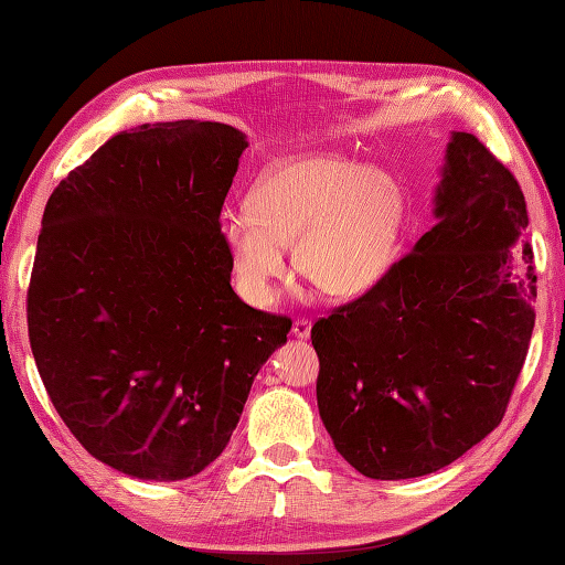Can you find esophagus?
I'll return each mask as SVG.
<instances>
[{
	"label": "esophagus",
	"instance_id": "obj_1",
	"mask_svg": "<svg viewBox=\"0 0 565 565\" xmlns=\"http://www.w3.org/2000/svg\"><path fill=\"white\" fill-rule=\"evenodd\" d=\"M291 333H294V338H298V340H308V338H311V320H306V318L296 320L294 328H291Z\"/></svg>",
	"mask_w": 565,
	"mask_h": 565
}]
</instances>
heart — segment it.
I'll return each mask as SVG.
<instances>
[{
    "instance_id": "1",
    "label": "heart",
    "mask_w": 565,
    "mask_h": 565,
    "mask_svg": "<svg viewBox=\"0 0 565 565\" xmlns=\"http://www.w3.org/2000/svg\"><path fill=\"white\" fill-rule=\"evenodd\" d=\"M404 217V191L390 171L342 157H296L262 171L247 210L220 217V239L252 303L274 301L291 242L296 267L320 291L350 298L390 274Z\"/></svg>"
}]
</instances>
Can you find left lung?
<instances>
[{
  "label": "left lung",
  "mask_w": 565,
  "mask_h": 565,
  "mask_svg": "<svg viewBox=\"0 0 565 565\" xmlns=\"http://www.w3.org/2000/svg\"><path fill=\"white\" fill-rule=\"evenodd\" d=\"M436 225L390 274L311 330L318 412L372 480L436 472L500 426L534 330V252L516 179L452 131Z\"/></svg>",
  "instance_id": "8db88e82"
}]
</instances>
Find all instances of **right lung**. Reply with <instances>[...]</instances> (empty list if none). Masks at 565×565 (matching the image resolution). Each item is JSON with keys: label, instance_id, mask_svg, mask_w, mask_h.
I'll list each match as a JSON object with an SVG mask.
<instances>
[{"label": "right lung", "instance_id": "1", "mask_svg": "<svg viewBox=\"0 0 565 565\" xmlns=\"http://www.w3.org/2000/svg\"><path fill=\"white\" fill-rule=\"evenodd\" d=\"M247 147L220 121L141 125L65 175L43 210L33 360L71 434L129 478L205 470L291 330L230 286L220 210Z\"/></svg>", "mask_w": 565, "mask_h": 565}]
</instances>
